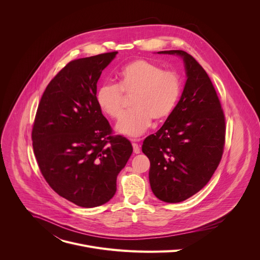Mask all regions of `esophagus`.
Masks as SVG:
<instances>
[{"mask_svg": "<svg viewBox=\"0 0 260 260\" xmlns=\"http://www.w3.org/2000/svg\"><path fill=\"white\" fill-rule=\"evenodd\" d=\"M131 141L133 142V147H134V152H135L136 154L140 153L141 149H140V146H139V144L137 143V142H139V141H140V139H132Z\"/></svg>", "mask_w": 260, "mask_h": 260, "instance_id": "obj_1", "label": "esophagus"}]
</instances>
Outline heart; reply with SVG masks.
Returning a JSON list of instances; mask_svg holds the SVG:
<instances>
[{
	"instance_id": "b5f03b06",
	"label": "heart",
	"mask_w": 260,
	"mask_h": 260,
	"mask_svg": "<svg viewBox=\"0 0 260 260\" xmlns=\"http://www.w3.org/2000/svg\"><path fill=\"white\" fill-rule=\"evenodd\" d=\"M118 84L106 82L95 94L96 103L104 113L120 119L125 110V98L132 96L134 109L118 122L120 134L137 137L151 124L168 118L177 106L181 94V79L173 70L162 68L150 60L139 58L125 63L117 73Z\"/></svg>"
}]
</instances>
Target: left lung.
Wrapping results in <instances>:
<instances>
[{
    "label": "left lung",
    "instance_id": "8db88e82",
    "mask_svg": "<svg viewBox=\"0 0 260 260\" xmlns=\"http://www.w3.org/2000/svg\"><path fill=\"white\" fill-rule=\"evenodd\" d=\"M159 53L180 55L187 75L172 114L142 146L150 160L152 192L172 204L189 199L210 181L223 154L226 126L214 85L196 58L183 50Z\"/></svg>",
    "mask_w": 260,
    "mask_h": 260
}]
</instances>
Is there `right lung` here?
Returning a JSON list of instances; mask_svg holds the SVG:
<instances>
[{"instance_id": "add662e5", "label": "right lung", "mask_w": 260, "mask_h": 260, "mask_svg": "<svg viewBox=\"0 0 260 260\" xmlns=\"http://www.w3.org/2000/svg\"><path fill=\"white\" fill-rule=\"evenodd\" d=\"M117 51L74 59L47 85L31 129L34 153L49 186L83 208L102 206L116 192V179L133 153L113 135L95 99L102 71Z\"/></svg>"}]
</instances>
